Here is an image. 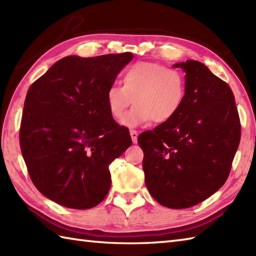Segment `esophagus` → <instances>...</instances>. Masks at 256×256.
Here are the masks:
<instances>
[{"label": "esophagus", "instance_id": "obj_1", "mask_svg": "<svg viewBox=\"0 0 256 256\" xmlns=\"http://www.w3.org/2000/svg\"><path fill=\"white\" fill-rule=\"evenodd\" d=\"M130 135H131L132 142H133L134 144L138 143V131H135V130H131V131H130Z\"/></svg>", "mask_w": 256, "mask_h": 256}]
</instances>
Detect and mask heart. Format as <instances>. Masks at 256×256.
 <instances>
[{
  "label": "heart",
  "instance_id": "heart-1",
  "mask_svg": "<svg viewBox=\"0 0 256 256\" xmlns=\"http://www.w3.org/2000/svg\"><path fill=\"white\" fill-rule=\"evenodd\" d=\"M186 96L182 72L155 62H140L128 67L122 76V86L112 84L106 92L111 116L122 122L132 102L135 104L124 120L128 126L153 122L162 124L176 116Z\"/></svg>",
  "mask_w": 256,
  "mask_h": 256
}]
</instances>
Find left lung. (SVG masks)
<instances>
[{
    "label": "left lung",
    "instance_id": "left-lung-1",
    "mask_svg": "<svg viewBox=\"0 0 256 256\" xmlns=\"http://www.w3.org/2000/svg\"><path fill=\"white\" fill-rule=\"evenodd\" d=\"M186 76V96L170 121L140 135L145 184L172 209L198 204L229 176L241 124L231 88L197 60L174 64Z\"/></svg>",
    "mask_w": 256,
    "mask_h": 256
}]
</instances>
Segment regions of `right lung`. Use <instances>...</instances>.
<instances>
[{
	"label": "right lung",
	"instance_id": "right-lung-1",
	"mask_svg": "<svg viewBox=\"0 0 256 256\" xmlns=\"http://www.w3.org/2000/svg\"><path fill=\"white\" fill-rule=\"evenodd\" d=\"M132 59V52L67 56L30 86L20 144L32 184L48 199L84 210L106 198L108 166L132 144L106 92Z\"/></svg>",
	"mask_w": 256,
	"mask_h": 256
}]
</instances>
